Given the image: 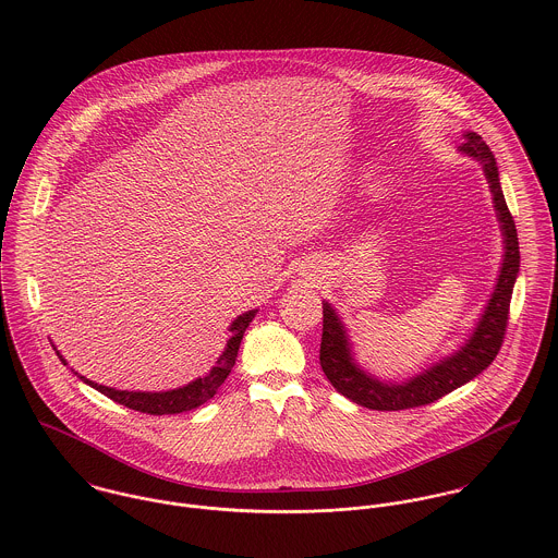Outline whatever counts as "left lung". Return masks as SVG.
<instances>
[{"instance_id":"left-lung-1","label":"left lung","mask_w":558,"mask_h":558,"mask_svg":"<svg viewBox=\"0 0 558 558\" xmlns=\"http://www.w3.org/2000/svg\"><path fill=\"white\" fill-rule=\"evenodd\" d=\"M466 144L460 146V153L481 162L485 180L489 184L492 204L496 210V219L500 223L502 234V262L498 270V279L494 292L478 318L477 326L469 335V339L449 356L432 363L427 369L414 374L405 380H380L378 376L363 369L352 352V341L345 330L343 319L337 310L322 301V343H319V365L330 385L343 396L359 405L369 410H403L432 403L456 391L458 387L471 383L485 367L496 359L509 316V303L513 294V286L520 272V246L513 217L507 208L496 159L481 140V135L466 131Z\"/></svg>"}]
</instances>
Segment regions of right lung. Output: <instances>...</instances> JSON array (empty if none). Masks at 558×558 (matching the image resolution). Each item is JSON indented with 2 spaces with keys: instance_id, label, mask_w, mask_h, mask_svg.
Wrapping results in <instances>:
<instances>
[{
  "instance_id": "obj_1",
  "label": "right lung",
  "mask_w": 558,
  "mask_h": 558,
  "mask_svg": "<svg viewBox=\"0 0 558 558\" xmlns=\"http://www.w3.org/2000/svg\"><path fill=\"white\" fill-rule=\"evenodd\" d=\"M255 314H257V310L244 312L242 316H239V318L230 324L228 330L232 332V337L228 339L226 350L219 354L215 367L206 376H199V378H195L193 383H189L184 387L169 389V391H120V389H111V387L92 383L85 376H80L77 372L75 374L80 376L85 385H89L98 393H102V396H107V398L113 399V401H118V403H122L126 408H133L137 412H146V414H178V412H186V410H193V408L206 403L208 399L215 398L219 387L226 383V378L230 376V372H232V367L236 363L242 335H244L248 322L255 318ZM56 352H58L60 361L64 365H69L58 348H56Z\"/></svg>"
}]
</instances>
